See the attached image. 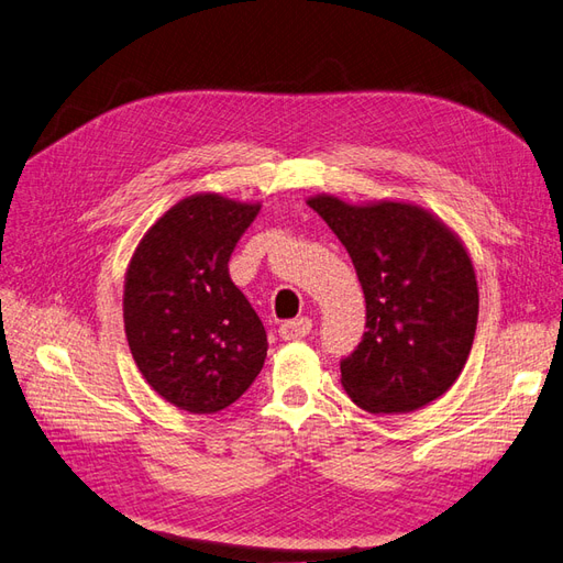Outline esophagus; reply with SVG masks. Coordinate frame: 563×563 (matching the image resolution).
Wrapping results in <instances>:
<instances>
[{
  "label": "esophagus",
  "mask_w": 563,
  "mask_h": 563,
  "mask_svg": "<svg viewBox=\"0 0 563 563\" xmlns=\"http://www.w3.org/2000/svg\"><path fill=\"white\" fill-rule=\"evenodd\" d=\"M310 331H312V319L298 317V319H291V322H284L279 327V336L284 341H298V339H306Z\"/></svg>",
  "instance_id": "1"
}]
</instances>
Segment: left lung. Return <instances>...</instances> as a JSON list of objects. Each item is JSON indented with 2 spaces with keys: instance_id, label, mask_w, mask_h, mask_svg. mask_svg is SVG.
Masks as SVG:
<instances>
[{
  "instance_id": "left-lung-1",
  "label": "left lung",
  "mask_w": 563,
  "mask_h": 563,
  "mask_svg": "<svg viewBox=\"0 0 563 563\" xmlns=\"http://www.w3.org/2000/svg\"><path fill=\"white\" fill-rule=\"evenodd\" d=\"M355 265L367 331L341 360V384L372 415H407L457 382L478 322V284L462 239L427 208L308 199Z\"/></svg>"
}]
</instances>
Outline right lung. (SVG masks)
<instances>
[{"instance_id": "obj_1", "label": "right lung", "mask_w": 563, "mask_h": 563, "mask_svg": "<svg viewBox=\"0 0 563 563\" xmlns=\"http://www.w3.org/2000/svg\"><path fill=\"white\" fill-rule=\"evenodd\" d=\"M261 203L194 194L148 227L125 275L130 353L163 400L191 415L236 402L261 374L267 333L230 279V255Z\"/></svg>"}]
</instances>
